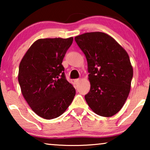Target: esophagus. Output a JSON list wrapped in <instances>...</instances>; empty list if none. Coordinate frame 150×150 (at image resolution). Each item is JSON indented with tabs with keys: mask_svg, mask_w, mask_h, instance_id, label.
<instances>
[{
	"mask_svg": "<svg viewBox=\"0 0 150 150\" xmlns=\"http://www.w3.org/2000/svg\"><path fill=\"white\" fill-rule=\"evenodd\" d=\"M80 82H81V80H80V79L74 80V83H75L76 85H79V84L80 83Z\"/></svg>",
	"mask_w": 150,
	"mask_h": 150,
	"instance_id": "esophagus-1",
	"label": "esophagus"
}]
</instances>
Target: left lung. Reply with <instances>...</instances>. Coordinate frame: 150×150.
I'll list each match as a JSON object with an SVG mask.
<instances>
[{"label": "left lung", "instance_id": "obj_1", "mask_svg": "<svg viewBox=\"0 0 150 150\" xmlns=\"http://www.w3.org/2000/svg\"><path fill=\"white\" fill-rule=\"evenodd\" d=\"M74 40L87 61L91 88L85 96L86 102L98 115H115L130 91L133 68L128 53L104 33H85Z\"/></svg>", "mask_w": 150, "mask_h": 150}]
</instances>
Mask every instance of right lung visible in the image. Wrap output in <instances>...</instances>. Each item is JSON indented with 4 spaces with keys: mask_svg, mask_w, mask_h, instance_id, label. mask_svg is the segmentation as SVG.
Returning a JSON list of instances; mask_svg holds the SVG:
<instances>
[{
    "mask_svg": "<svg viewBox=\"0 0 150 150\" xmlns=\"http://www.w3.org/2000/svg\"><path fill=\"white\" fill-rule=\"evenodd\" d=\"M72 42V37L39 39L20 61L18 82L22 96L31 109L46 120L61 115L75 96L62 65Z\"/></svg>",
    "mask_w": 150,
    "mask_h": 150,
    "instance_id": "right-lung-1",
    "label": "right lung"
}]
</instances>
